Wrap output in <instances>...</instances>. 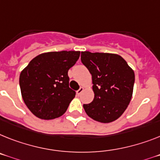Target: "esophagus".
Listing matches in <instances>:
<instances>
[{"instance_id":"34e87169","label":"esophagus","mask_w":160,"mask_h":160,"mask_svg":"<svg viewBox=\"0 0 160 160\" xmlns=\"http://www.w3.org/2000/svg\"><path fill=\"white\" fill-rule=\"evenodd\" d=\"M83 91H84V88H83V87H80V89H78V90L76 91V94L80 95L83 92Z\"/></svg>"}]
</instances>
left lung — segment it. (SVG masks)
Returning <instances> with one entry per match:
<instances>
[{
  "label": "left lung",
  "instance_id": "8db88e82",
  "mask_svg": "<svg viewBox=\"0 0 160 160\" xmlns=\"http://www.w3.org/2000/svg\"><path fill=\"white\" fill-rule=\"evenodd\" d=\"M81 62L92 75L94 98L84 104L87 115L101 123H111L124 112L133 91V70L115 53L81 52Z\"/></svg>",
  "mask_w": 160,
  "mask_h": 160
}]
</instances>
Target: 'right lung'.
I'll use <instances>...</instances> for the list:
<instances>
[{"instance_id": "add662e5", "label": "right lung", "mask_w": 160, "mask_h": 160, "mask_svg": "<svg viewBox=\"0 0 160 160\" xmlns=\"http://www.w3.org/2000/svg\"><path fill=\"white\" fill-rule=\"evenodd\" d=\"M80 54V51L41 53L21 72L22 99L33 115L53 119L65 113L76 96V92L69 88L68 70L76 64Z\"/></svg>"}]
</instances>
